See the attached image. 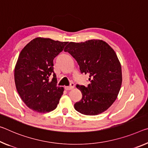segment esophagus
I'll return each mask as SVG.
<instances>
[{
  "label": "esophagus",
  "mask_w": 148,
  "mask_h": 148,
  "mask_svg": "<svg viewBox=\"0 0 148 148\" xmlns=\"http://www.w3.org/2000/svg\"><path fill=\"white\" fill-rule=\"evenodd\" d=\"M74 88V83H70V85L69 86H65L64 88L66 90H72Z\"/></svg>",
  "instance_id": "34e87169"
}]
</instances>
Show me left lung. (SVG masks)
I'll list each match as a JSON object with an SVG mask.
<instances>
[{"mask_svg": "<svg viewBox=\"0 0 148 148\" xmlns=\"http://www.w3.org/2000/svg\"><path fill=\"white\" fill-rule=\"evenodd\" d=\"M64 51L76 59L82 74H89L88 86L76 85L82 98L74 104L75 109L86 115L106 111L116 100L122 84L121 65L114 51L98 39L70 42Z\"/></svg>", "mask_w": 148, "mask_h": 148, "instance_id": "obj_1", "label": "left lung"}]
</instances>
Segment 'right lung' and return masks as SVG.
<instances>
[{
  "mask_svg": "<svg viewBox=\"0 0 148 148\" xmlns=\"http://www.w3.org/2000/svg\"><path fill=\"white\" fill-rule=\"evenodd\" d=\"M67 43L37 37L20 53L14 70L16 90L24 103L34 111H52L59 103L64 88L57 86L53 60Z\"/></svg>",
  "mask_w": 148,
  "mask_h": 148,
  "instance_id": "right-lung-1",
  "label": "right lung"
}]
</instances>
